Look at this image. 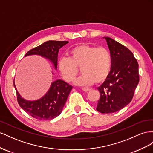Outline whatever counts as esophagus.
I'll return each mask as SVG.
<instances>
[{
  "mask_svg": "<svg viewBox=\"0 0 153 153\" xmlns=\"http://www.w3.org/2000/svg\"><path fill=\"white\" fill-rule=\"evenodd\" d=\"M82 90H83L84 91H88L90 90V88H82Z\"/></svg>",
  "mask_w": 153,
  "mask_h": 153,
  "instance_id": "esophagus-1",
  "label": "esophagus"
}]
</instances>
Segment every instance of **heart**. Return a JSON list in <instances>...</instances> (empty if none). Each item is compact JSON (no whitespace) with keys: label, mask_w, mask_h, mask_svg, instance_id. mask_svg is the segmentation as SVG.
<instances>
[{"label":"heart","mask_w":153,"mask_h":153,"mask_svg":"<svg viewBox=\"0 0 153 153\" xmlns=\"http://www.w3.org/2000/svg\"><path fill=\"white\" fill-rule=\"evenodd\" d=\"M71 57L62 56L58 62V69L63 79L72 82L79 73L82 75L74 81L79 86H90L96 82L100 83L106 79L110 72L111 58L110 52L104 47H95L81 44L70 51Z\"/></svg>","instance_id":"heart-1"}]
</instances>
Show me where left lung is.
Listing matches in <instances>:
<instances>
[{
  "instance_id": "obj_1",
  "label": "left lung",
  "mask_w": 153,
  "mask_h": 153,
  "mask_svg": "<svg viewBox=\"0 0 153 153\" xmlns=\"http://www.w3.org/2000/svg\"><path fill=\"white\" fill-rule=\"evenodd\" d=\"M104 38L110 51L111 69L97 88L101 97L96 110L110 113L121 110L131 101L139 82L138 63L127 47L111 38Z\"/></svg>"
}]
</instances>
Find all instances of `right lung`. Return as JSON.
<instances>
[{"label":"right lung","mask_w":153,"mask_h":153,"mask_svg":"<svg viewBox=\"0 0 153 153\" xmlns=\"http://www.w3.org/2000/svg\"><path fill=\"white\" fill-rule=\"evenodd\" d=\"M68 43L67 41H47L29 51L25 56H41L51 61L56 70L59 50ZM13 85L20 106L30 116L42 120L54 119L62 113L68 96L72 89V86L66 82L58 79L52 82L50 88L42 98L36 101H30L21 97L16 88L15 81Z\"/></svg>","instance_id":"obj_1"}]
</instances>
